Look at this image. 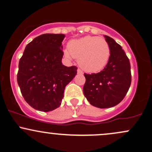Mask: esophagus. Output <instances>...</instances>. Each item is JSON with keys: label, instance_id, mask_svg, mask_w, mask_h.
<instances>
[{"label": "esophagus", "instance_id": "esophagus-1", "mask_svg": "<svg viewBox=\"0 0 152 152\" xmlns=\"http://www.w3.org/2000/svg\"><path fill=\"white\" fill-rule=\"evenodd\" d=\"M77 73H78V74H81V75L83 74V72L81 71L80 69H78L77 70Z\"/></svg>", "mask_w": 152, "mask_h": 152}]
</instances>
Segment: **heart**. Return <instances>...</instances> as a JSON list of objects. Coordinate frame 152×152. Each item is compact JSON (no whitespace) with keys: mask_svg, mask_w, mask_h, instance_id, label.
Returning a JSON list of instances; mask_svg holds the SVG:
<instances>
[{"mask_svg":"<svg viewBox=\"0 0 152 152\" xmlns=\"http://www.w3.org/2000/svg\"><path fill=\"white\" fill-rule=\"evenodd\" d=\"M111 50L108 43L103 38L87 36L72 40L68 50L65 51L67 58L79 59V66L88 73H97L106 65Z\"/></svg>","mask_w":152,"mask_h":152,"instance_id":"1","label":"heart"}]
</instances>
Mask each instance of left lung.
<instances>
[{
	"label": "left lung",
	"instance_id": "8db88e82",
	"mask_svg": "<svg viewBox=\"0 0 152 152\" xmlns=\"http://www.w3.org/2000/svg\"><path fill=\"white\" fill-rule=\"evenodd\" d=\"M111 54L108 63L100 73H84L86 82L83 92L91 105L107 108L119 104L125 97L131 84L128 57L113 38L104 36Z\"/></svg>",
	"mask_w": 152,
	"mask_h": 152
}]
</instances>
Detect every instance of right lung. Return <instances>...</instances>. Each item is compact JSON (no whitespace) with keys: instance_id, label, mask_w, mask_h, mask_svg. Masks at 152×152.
Masks as SVG:
<instances>
[{"instance_id":"1","label":"right lung","mask_w":152,"mask_h":152,"mask_svg":"<svg viewBox=\"0 0 152 152\" xmlns=\"http://www.w3.org/2000/svg\"><path fill=\"white\" fill-rule=\"evenodd\" d=\"M65 35L47 33L25 47L19 62L17 83L25 101L38 111H53L61 105L67 84L77 73L76 66L62 63Z\"/></svg>"}]
</instances>
